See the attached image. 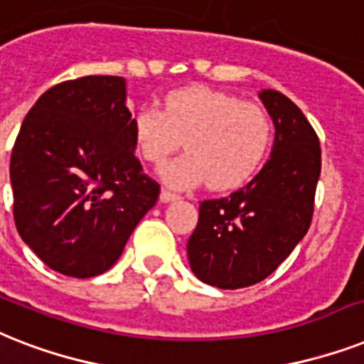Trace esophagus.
I'll use <instances>...</instances> for the list:
<instances>
[{
  "instance_id": "obj_1",
  "label": "esophagus",
  "mask_w": 364,
  "mask_h": 364,
  "mask_svg": "<svg viewBox=\"0 0 364 364\" xmlns=\"http://www.w3.org/2000/svg\"><path fill=\"white\" fill-rule=\"evenodd\" d=\"M159 199H161V203H173V200H178L180 197L176 196V193H173V191L161 190V193H159Z\"/></svg>"
}]
</instances>
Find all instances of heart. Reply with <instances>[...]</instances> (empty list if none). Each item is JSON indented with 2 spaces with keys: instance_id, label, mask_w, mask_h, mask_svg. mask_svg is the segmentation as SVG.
<instances>
[{
  "instance_id": "b5f03b06",
  "label": "heart",
  "mask_w": 364,
  "mask_h": 364,
  "mask_svg": "<svg viewBox=\"0 0 364 364\" xmlns=\"http://www.w3.org/2000/svg\"><path fill=\"white\" fill-rule=\"evenodd\" d=\"M139 156L161 165L184 141L186 152L161 167L174 190L208 182L212 190H232L263 165L272 141V122L263 107L228 92L190 86L165 97L164 110L142 107L132 122Z\"/></svg>"
}]
</instances>
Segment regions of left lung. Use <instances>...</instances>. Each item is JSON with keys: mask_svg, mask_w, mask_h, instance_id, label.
Wrapping results in <instances>:
<instances>
[{"mask_svg": "<svg viewBox=\"0 0 364 364\" xmlns=\"http://www.w3.org/2000/svg\"><path fill=\"white\" fill-rule=\"evenodd\" d=\"M259 100L276 129L270 159L229 197L203 200L188 240L193 274L220 289L254 286L272 274L312 222L321 173L318 135L284 94L263 90Z\"/></svg>", "mask_w": 364, "mask_h": 364, "instance_id": "1", "label": "left lung"}]
</instances>
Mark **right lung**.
Returning <instances> with one entry per match:
<instances>
[{"mask_svg": "<svg viewBox=\"0 0 364 364\" xmlns=\"http://www.w3.org/2000/svg\"><path fill=\"white\" fill-rule=\"evenodd\" d=\"M122 77L65 80L26 114L11 154L20 237L46 267L103 274L159 197L135 158Z\"/></svg>", "mask_w": 364, "mask_h": 364, "instance_id": "add662e5", "label": "right lung"}]
</instances>
